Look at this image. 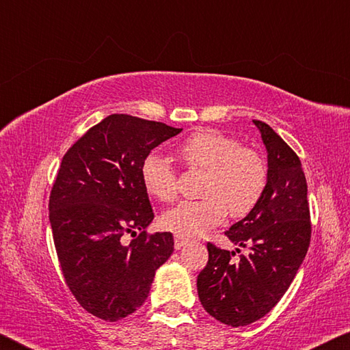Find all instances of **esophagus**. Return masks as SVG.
Instances as JSON below:
<instances>
[{"mask_svg": "<svg viewBox=\"0 0 350 350\" xmlns=\"http://www.w3.org/2000/svg\"><path fill=\"white\" fill-rule=\"evenodd\" d=\"M187 244H188L187 238H183V236H180V234L174 236V248H176V250H180V248L183 245H187Z\"/></svg>", "mask_w": 350, "mask_h": 350, "instance_id": "1", "label": "esophagus"}]
</instances>
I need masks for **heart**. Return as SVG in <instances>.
Returning <instances> with one entry per match:
<instances>
[{
  "instance_id": "obj_1",
  "label": "heart",
  "mask_w": 350,
  "mask_h": 350,
  "mask_svg": "<svg viewBox=\"0 0 350 350\" xmlns=\"http://www.w3.org/2000/svg\"><path fill=\"white\" fill-rule=\"evenodd\" d=\"M188 168L206 171L204 198L183 200L163 213L162 225L182 236H200L230 215L244 217L256 208L267 187V165L259 154L244 148L238 139L213 129L188 135L177 146ZM145 191L159 202L177 196V173L161 151L148 152L140 167Z\"/></svg>"
}]
</instances>
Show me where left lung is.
<instances>
[{"label": "left lung", "instance_id": "obj_1", "mask_svg": "<svg viewBox=\"0 0 350 350\" xmlns=\"http://www.w3.org/2000/svg\"><path fill=\"white\" fill-rule=\"evenodd\" d=\"M253 123L267 150V187L256 208L225 232L250 253L234 262V252L208 242V262L198 276L204 309L232 327L258 321L280 303L303 264L312 232L299 157L267 123Z\"/></svg>", "mask_w": 350, "mask_h": 350}]
</instances>
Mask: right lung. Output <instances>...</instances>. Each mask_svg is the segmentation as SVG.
<instances>
[{
    "instance_id": "add662e5",
    "label": "right lung",
    "mask_w": 350,
    "mask_h": 350,
    "mask_svg": "<svg viewBox=\"0 0 350 350\" xmlns=\"http://www.w3.org/2000/svg\"><path fill=\"white\" fill-rule=\"evenodd\" d=\"M182 128L112 114L64 154L49 198V221L68 287L83 309L118 321L145 303L156 270L174 250L170 232L148 234L154 219L140 167ZM141 234L129 245L126 232Z\"/></svg>"
}]
</instances>
